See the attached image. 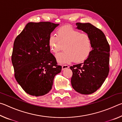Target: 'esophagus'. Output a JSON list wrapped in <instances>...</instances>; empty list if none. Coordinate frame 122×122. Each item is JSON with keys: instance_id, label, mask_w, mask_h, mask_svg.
<instances>
[{"instance_id": "esophagus-1", "label": "esophagus", "mask_w": 122, "mask_h": 122, "mask_svg": "<svg viewBox=\"0 0 122 122\" xmlns=\"http://www.w3.org/2000/svg\"><path fill=\"white\" fill-rule=\"evenodd\" d=\"M69 68V66L67 65H63L62 66V70H64L66 68Z\"/></svg>"}]
</instances>
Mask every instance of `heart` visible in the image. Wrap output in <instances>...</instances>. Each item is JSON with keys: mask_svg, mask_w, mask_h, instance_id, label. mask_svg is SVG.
Segmentation results:
<instances>
[{"mask_svg": "<svg viewBox=\"0 0 122 122\" xmlns=\"http://www.w3.org/2000/svg\"><path fill=\"white\" fill-rule=\"evenodd\" d=\"M48 44L51 51L56 54L62 50L64 51L56 55L60 63H68L74 61L80 63L85 61L92 52V40L87 33H82L79 30L69 26H63L57 29L56 36L51 34Z\"/></svg>", "mask_w": 122, "mask_h": 122, "instance_id": "1", "label": "heart"}]
</instances>
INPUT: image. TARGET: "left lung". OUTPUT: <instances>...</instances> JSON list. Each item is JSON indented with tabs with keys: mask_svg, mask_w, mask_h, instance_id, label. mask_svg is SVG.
<instances>
[{
	"mask_svg": "<svg viewBox=\"0 0 122 122\" xmlns=\"http://www.w3.org/2000/svg\"><path fill=\"white\" fill-rule=\"evenodd\" d=\"M76 25L78 30L89 35L92 48L83 63L70 67L73 71L71 83L76 92L91 94L101 87L109 74L110 46L103 32L95 26L81 22Z\"/></svg>",
	"mask_w": 122,
	"mask_h": 122,
	"instance_id": "8db88e82",
	"label": "left lung"
}]
</instances>
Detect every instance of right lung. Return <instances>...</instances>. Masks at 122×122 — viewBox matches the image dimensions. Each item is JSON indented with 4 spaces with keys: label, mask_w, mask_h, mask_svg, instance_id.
<instances>
[{
    "label": "right lung",
    "mask_w": 122,
    "mask_h": 122,
    "mask_svg": "<svg viewBox=\"0 0 122 122\" xmlns=\"http://www.w3.org/2000/svg\"><path fill=\"white\" fill-rule=\"evenodd\" d=\"M58 25L48 21L29 22L14 40L11 57L14 77L30 95L49 92L55 76L61 71L48 44L51 33Z\"/></svg>",
    "instance_id": "add662e5"
}]
</instances>
